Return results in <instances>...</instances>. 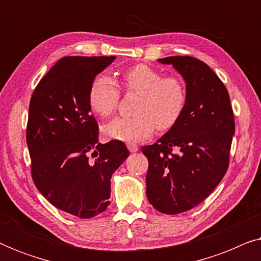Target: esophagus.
<instances>
[{
	"mask_svg": "<svg viewBox=\"0 0 261 261\" xmlns=\"http://www.w3.org/2000/svg\"><path fill=\"white\" fill-rule=\"evenodd\" d=\"M127 148L129 149L130 152H137L139 149V146L137 144H133V142H129V144H127Z\"/></svg>",
	"mask_w": 261,
	"mask_h": 261,
	"instance_id": "34e87169",
	"label": "esophagus"
}]
</instances>
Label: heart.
Here are the masks:
<instances>
[{"instance_id":"obj_1","label":"heart","mask_w":261,"mask_h":261,"mask_svg":"<svg viewBox=\"0 0 261 261\" xmlns=\"http://www.w3.org/2000/svg\"><path fill=\"white\" fill-rule=\"evenodd\" d=\"M123 87L128 92L140 94L134 117H117L103 126V133L114 140L141 141L151 137L155 128L170 129L180 119L187 103V90L178 77L166 76L153 67L138 64L124 71ZM89 106L101 117L115 113L120 90L112 78L98 74L88 94Z\"/></svg>"}]
</instances>
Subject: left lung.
Returning a JSON list of instances; mask_svg holds the SVG:
<instances>
[{
  "mask_svg": "<svg viewBox=\"0 0 261 261\" xmlns=\"http://www.w3.org/2000/svg\"><path fill=\"white\" fill-rule=\"evenodd\" d=\"M158 62L181 74L187 103L177 123L141 148L148 159L146 195L158 212L176 215L204 201L226 174L235 123L227 89L205 63L189 56Z\"/></svg>",
  "mask_w": 261,
  "mask_h": 261,
  "instance_id": "left-lung-1",
  "label": "left lung"
}]
</instances>
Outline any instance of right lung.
I'll return each mask as SVG.
<instances>
[{
  "mask_svg": "<svg viewBox=\"0 0 261 261\" xmlns=\"http://www.w3.org/2000/svg\"><path fill=\"white\" fill-rule=\"evenodd\" d=\"M114 60L64 57L39 82L30 103L26 140L35 187L56 208L81 219L107 209L112 174L129 155L122 141L98 144L88 101L92 81Z\"/></svg>",
  "mask_w": 261,
  "mask_h": 261,
  "instance_id": "obj_1",
  "label": "right lung"
}]
</instances>
